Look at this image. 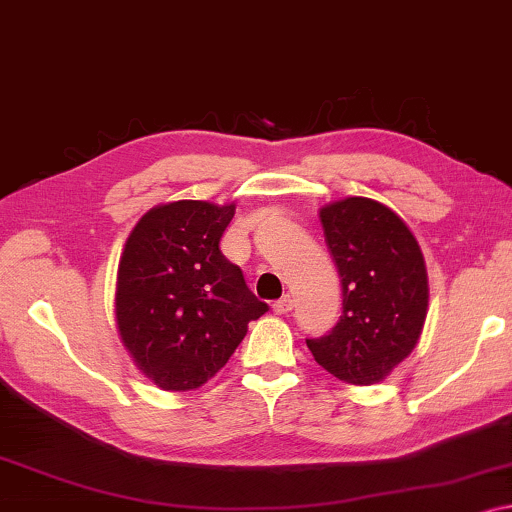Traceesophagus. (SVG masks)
<instances>
[{
	"label": "esophagus",
	"mask_w": 512,
	"mask_h": 512,
	"mask_svg": "<svg viewBox=\"0 0 512 512\" xmlns=\"http://www.w3.org/2000/svg\"><path fill=\"white\" fill-rule=\"evenodd\" d=\"M294 308V299L289 294H285L282 296V299H278L276 303H273V312H276V315H287L289 310Z\"/></svg>",
	"instance_id": "1"
}]
</instances>
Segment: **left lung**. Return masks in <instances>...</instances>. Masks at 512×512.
<instances>
[{
  "mask_svg": "<svg viewBox=\"0 0 512 512\" xmlns=\"http://www.w3.org/2000/svg\"><path fill=\"white\" fill-rule=\"evenodd\" d=\"M340 273L342 315L308 349L326 372L370 386L391 375L421 338L427 271L414 234L398 213L370 197H347L319 211Z\"/></svg>",
  "mask_w": 512,
  "mask_h": 512,
  "instance_id": "1",
  "label": "left lung"
}]
</instances>
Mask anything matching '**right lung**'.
<instances>
[{"mask_svg":"<svg viewBox=\"0 0 512 512\" xmlns=\"http://www.w3.org/2000/svg\"><path fill=\"white\" fill-rule=\"evenodd\" d=\"M234 204L179 200L137 220L119 259L114 312L121 342L163 391H193L230 361L269 305L220 253Z\"/></svg>","mask_w":512,"mask_h":512,"instance_id":"right-lung-1","label":"right lung"}]
</instances>
